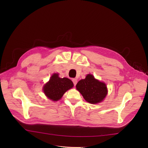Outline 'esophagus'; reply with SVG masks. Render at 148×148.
I'll use <instances>...</instances> for the list:
<instances>
[{
    "mask_svg": "<svg viewBox=\"0 0 148 148\" xmlns=\"http://www.w3.org/2000/svg\"><path fill=\"white\" fill-rule=\"evenodd\" d=\"M73 84H74V86H75L76 84H77V79L76 78H73Z\"/></svg>",
    "mask_w": 148,
    "mask_h": 148,
    "instance_id": "esophagus-1",
    "label": "esophagus"
}]
</instances>
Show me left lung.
Returning <instances> with one entry per match:
<instances>
[{
    "instance_id": "left-lung-1",
    "label": "left lung",
    "mask_w": 148,
    "mask_h": 148,
    "mask_svg": "<svg viewBox=\"0 0 148 148\" xmlns=\"http://www.w3.org/2000/svg\"><path fill=\"white\" fill-rule=\"evenodd\" d=\"M76 88L86 101L92 104L102 102L108 93L106 84L90 74L78 82Z\"/></svg>"
}]
</instances>
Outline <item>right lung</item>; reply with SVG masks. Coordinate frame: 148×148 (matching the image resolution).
<instances>
[{"mask_svg": "<svg viewBox=\"0 0 148 148\" xmlns=\"http://www.w3.org/2000/svg\"><path fill=\"white\" fill-rule=\"evenodd\" d=\"M74 86L68 78H60L58 74H53L50 80L44 86L43 90L46 96L53 101L60 100L64 94Z\"/></svg>", "mask_w": 148, "mask_h": 148, "instance_id": "obj_1", "label": "right lung"}]
</instances>
